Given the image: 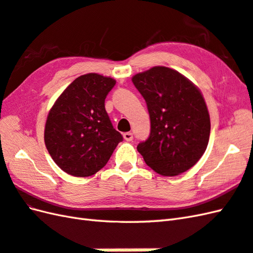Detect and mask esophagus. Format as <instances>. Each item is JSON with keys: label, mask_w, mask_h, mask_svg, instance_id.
I'll use <instances>...</instances> for the list:
<instances>
[{"label": "esophagus", "mask_w": 253, "mask_h": 253, "mask_svg": "<svg viewBox=\"0 0 253 253\" xmlns=\"http://www.w3.org/2000/svg\"><path fill=\"white\" fill-rule=\"evenodd\" d=\"M123 138H125L126 142H131L133 139V134L131 132H126L123 134Z\"/></svg>", "instance_id": "esophagus-1"}]
</instances>
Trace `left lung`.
Masks as SVG:
<instances>
[{
    "mask_svg": "<svg viewBox=\"0 0 253 253\" xmlns=\"http://www.w3.org/2000/svg\"><path fill=\"white\" fill-rule=\"evenodd\" d=\"M150 118V134L137 145L149 168L175 176L203 157L210 137V116L200 89L178 71L156 66L132 77Z\"/></svg>",
    "mask_w": 253,
    "mask_h": 253,
    "instance_id": "1",
    "label": "left lung"
}]
</instances>
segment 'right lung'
I'll use <instances>...</instances> for the list:
<instances>
[{"label": "right lung", "instance_id": "right-lung-1", "mask_svg": "<svg viewBox=\"0 0 253 253\" xmlns=\"http://www.w3.org/2000/svg\"><path fill=\"white\" fill-rule=\"evenodd\" d=\"M116 80L98 74L78 77L50 108L44 142L61 170L85 177L107 164L122 135L112 126L105 98Z\"/></svg>", "mask_w": 253, "mask_h": 253}]
</instances>
